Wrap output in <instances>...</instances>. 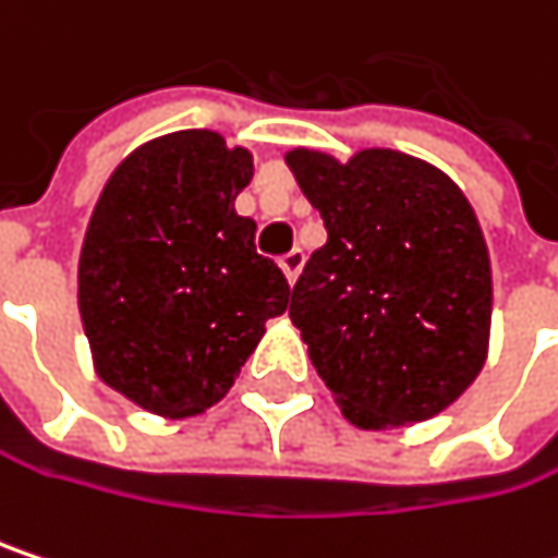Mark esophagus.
<instances>
[{
  "instance_id": "obj_1",
  "label": "esophagus",
  "mask_w": 558,
  "mask_h": 558,
  "mask_svg": "<svg viewBox=\"0 0 558 558\" xmlns=\"http://www.w3.org/2000/svg\"><path fill=\"white\" fill-rule=\"evenodd\" d=\"M303 262H306V252H303V248H290L287 255H280V271L287 275V280H290V283L296 280L300 268H303Z\"/></svg>"
}]
</instances>
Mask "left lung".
I'll list each match as a JSON object with an SVG mask.
<instances>
[{
  "label": "left lung",
  "mask_w": 558,
  "mask_h": 558,
  "mask_svg": "<svg viewBox=\"0 0 558 558\" xmlns=\"http://www.w3.org/2000/svg\"><path fill=\"white\" fill-rule=\"evenodd\" d=\"M287 166L323 214L326 245L293 283L290 319L357 428L415 425L480 377L492 268L463 191L422 159L316 149Z\"/></svg>",
  "instance_id": "1"
}]
</instances>
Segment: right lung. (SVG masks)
<instances>
[{"mask_svg":"<svg viewBox=\"0 0 558 558\" xmlns=\"http://www.w3.org/2000/svg\"><path fill=\"white\" fill-rule=\"evenodd\" d=\"M248 149L214 130L143 143L108 178L78 258L98 377L146 412L187 418L235 383L290 283L235 214Z\"/></svg>","mask_w":558,"mask_h":558,"instance_id":"obj_1","label":"right lung"}]
</instances>
